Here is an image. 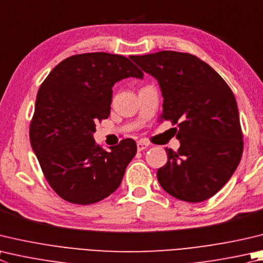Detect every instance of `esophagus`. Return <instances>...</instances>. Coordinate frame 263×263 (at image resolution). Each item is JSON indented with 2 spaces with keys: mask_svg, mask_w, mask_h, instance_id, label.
<instances>
[{
  "mask_svg": "<svg viewBox=\"0 0 263 263\" xmlns=\"http://www.w3.org/2000/svg\"><path fill=\"white\" fill-rule=\"evenodd\" d=\"M148 146H149V145H148L147 142L140 140V141H138V144H137V149L139 151V152H141V151H145Z\"/></svg>",
  "mask_w": 263,
  "mask_h": 263,
  "instance_id": "1",
  "label": "esophagus"
}]
</instances>
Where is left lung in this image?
I'll return each mask as SVG.
<instances>
[{"label": "left lung", "instance_id": "1", "mask_svg": "<svg viewBox=\"0 0 263 263\" xmlns=\"http://www.w3.org/2000/svg\"><path fill=\"white\" fill-rule=\"evenodd\" d=\"M130 59L154 77L163 97L161 117L177 124V152L165 148L157 170L162 187L176 199L201 202L216 194L239 164L242 133L237 102L223 78L197 56L163 50Z\"/></svg>", "mask_w": 263, "mask_h": 263}]
</instances>
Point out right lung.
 Wrapping results in <instances>:
<instances>
[{
	"instance_id": "obj_1",
	"label": "right lung",
	"mask_w": 263,
	"mask_h": 263,
	"mask_svg": "<svg viewBox=\"0 0 263 263\" xmlns=\"http://www.w3.org/2000/svg\"><path fill=\"white\" fill-rule=\"evenodd\" d=\"M128 77L144 73L126 57L87 52L62 61L40 86L31 146L47 181L66 201L99 202L121 185L136 141L124 139L104 151L93 133L95 123L110 114L114 85Z\"/></svg>"
}]
</instances>
